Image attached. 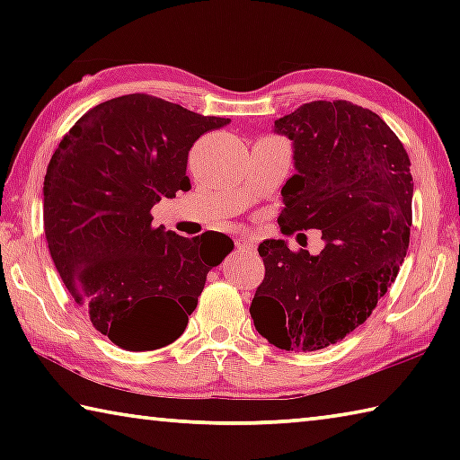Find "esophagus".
I'll return each mask as SVG.
<instances>
[{"mask_svg": "<svg viewBox=\"0 0 460 460\" xmlns=\"http://www.w3.org/2000/svg\"><path fill=\"white\" fill-rule=\"evenodd\" d=\"M235 245H237V249H255L253 239H249V237H239L235 241Z\"/></svg>", "mask_w": 460, "mask_h": 460, "instance_id": "obj_1", "label": "esophagus"}]
</instances>
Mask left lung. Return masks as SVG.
I'll use <instances>...</instances> for the list:
<instances>
[{
  "mask_svg": "<svg viewBox=\"0 0 460 460\" xmlns=\"http://www.w3.org/2000/svg\"><path fill=\"white\" fill-rule=\"evenodd\" d=\"M292 142L296 174L282 189L284 235L321 229L318 255L284 239L258 247L266 278L253 296L255 331L284 351L345 339L395 282L410 243L414 181L402 142L377 113L313 101L274 121Z\"/></svg>",
  "mask_w": 460,
  "mask_h": 460,
  "instance_id": "left-lung-1",
  "label": "left lung"
}]
</instances>
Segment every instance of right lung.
I'll return each instance as SVG.
<instances>
[{
    "instance_id": "1",
    "label": "right lung",
    "mask_w": 460,
    "mask_h": 460,
    "mask_svg": "<svg viewBox=\"0 0 460 460\" xmlns=\"http://www.w3.org/2000/svg\"><path fill=\"white\" fill-rule=\"evenodd\" d=\"M229 119L134 93L87 111L44 176V233L54 266L95 329L128 351L174 342L207 274L231 253L223 233L152 227V207L189 190V150Z\"/></svg>"
}]
</instances>
